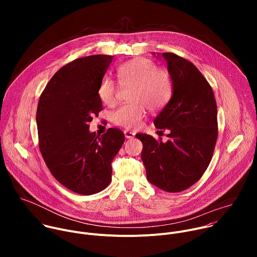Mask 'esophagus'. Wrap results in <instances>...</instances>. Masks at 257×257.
Returning a JSON list of instances; mask_svg holds the SVG:
<instances>
[{
    "label": "esophagus",
    "instance_id": "obj_1",
    "mask_svg": "<svg viewBox=\"0 0 257 257\" xmlns=\"http://www.w3.org/2000/svg\"><path fill=\"white\" fill-rule=\"evenodd\" d=\"M124 134H125V137L127 139H132V138H134V135H135V133H133L131 131H128V130H125Z\"/></svg>",
    "mask_w": 257,
    "mask_h": 257
}]
</instances>
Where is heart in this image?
Wrapping results in <instances>:
<instances>
[{"label": "heart", "mask_w": 257, "mask_h": 257, "mask_svg": "<svg viewBox=\"0 0 257 257\" xmlns=\"http://www.w3.org/2000/svg\"><path fill=\"white\" fill-rule=\"evenodd\" d=\"M119 84L129 86L128 103L123 104L112 115L115 125L126 129H137L148 111H159L169 101L172 93V82L168 72L148 58L130 60L117 69ZM119 84L109 76L101 79L97 95L106 105L117 101Z\"/></svg>", "instance_id": "1"}]
</instances>
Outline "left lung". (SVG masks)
<instances>
[{
  "label": "left lung",
  "mask_w": 257,
  "mask_h": 257,
  "mask_svg": "<svg viewBox=\"0 0 257 257\" xmlns=\"http://www.w3.org/2000/svg\"><path fill=\"white\" fill-rule=\"evenodd\" d=\"M173 83L171 99L155 119L168 141L136 134L143 145L146 178L167 192L186 190L202 177L217 139V108L211 86L188 60L162 53ZM161 130V131H162ZM160 132V131H159Z\"/></svg>",
  "instance_id": "left-lung-1"
}]
</instances>
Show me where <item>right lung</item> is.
<instances>
[{"mask_svg":"<svg viewBox=\"0 0 257 257\" xmlns=\"http://www.w3.org/2000/svg\"><path fill=\"white\" fill-rule=\"evenodd\" d=\"M113 56L79 58L58 70L41 94L36 109L39 146L52 175L69 190L95 194L112 180V162L125 141L109 128L90 133L89 122L102 109L98 85Z\"/></svg>","mask_w":257,"mask_h":257,"instance_id":"add662e5","label":"right lung"}]
</instances>
